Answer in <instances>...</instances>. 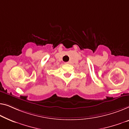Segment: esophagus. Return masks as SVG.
Instances as JSON below:
<instances>
[{
  "label": "esophagus",
  "instance_id": "esophagus-1",
  "mask_svg": "<svg viewBox=\"0 0 129 129\" xmlns=\"http://www.w3.org/2000/svg\"><path fill=\"white\" fill-rule=\"evenodd\" d=\"M65 64H71V62H70V61H68V62H67L66 63H65Z\"/></svg>",
  "mask_w": 129,
  "mask_h": 129
}]
</instances>
